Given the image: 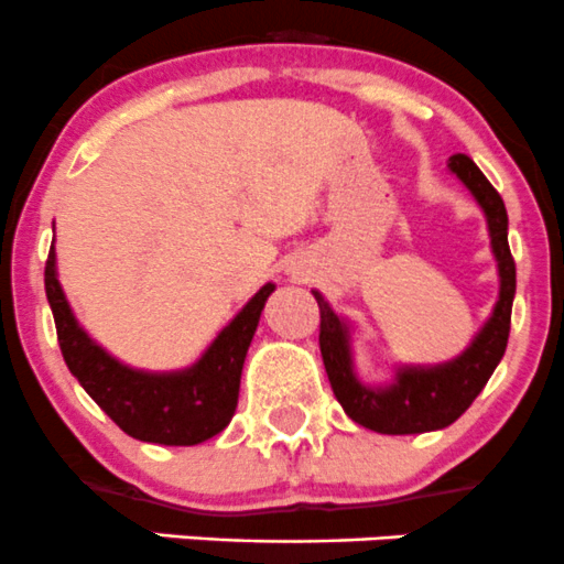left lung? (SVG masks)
I'll return each instance as SVG.
<instances>
[{
	"label": "left lung",
	"mask_w": 564,
	"mask_h": 564,
	"mask_svg": "<svg viewBox=\"0 0 564 564\" xmlns=\"http://www.w3.org/2000/svg\"><path fill=\"white\" fill-rule=\"evenodd\" d=\"M451 172L464 182L488 218L491 248L499 264V300L486 327L477 333L469 349L453 362L434 368H401L395 384L382 390L366 388L351 371L349 327L333 314L327 300L314 292L318 303V349L335 398L355 423L377 434H423L456 423L471 406L494 368L508 349L510 314L516 297V261L508 246V209L497 187L475 166L469 155H453Z\"/></svg>",
	"instance_id": "left-lung-1"
}]
</instances>
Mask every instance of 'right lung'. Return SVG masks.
<instances>
[{"label":"right lung","mask_w":564,"mask_h":564,"mask_svg":"<svg viewBox=\"0 0 564 564\" xmlns=\"http://www.w3.org/2000/svg\"><path fill=\"white\" fill-rule=\"evenodd\" d=\"M272 289L267 283L256 292L196 366L176 373H147L113 360L78 327L56 281L54 246L45 261V297L67 368L124 434L155 445H198L231 423L240 398L242 362Z\"/></svg>","instance_id":"1"}]
</instances>
